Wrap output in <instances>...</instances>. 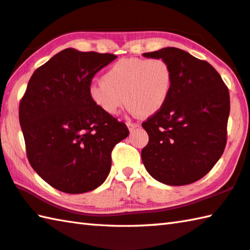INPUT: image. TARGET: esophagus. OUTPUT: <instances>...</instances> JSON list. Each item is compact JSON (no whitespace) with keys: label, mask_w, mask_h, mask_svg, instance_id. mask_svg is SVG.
<instances>
[{"label":"esophagus","mask_w":250,"mask_h":250,"mask_svg":"<svg viewBox=\"0 0 250 250\" xmlns=\"http://www.w3.org/2000/svg\"><path fill=\"white\" fill-rule=\"evenodd\" d=\"M126 125H128V128L130 131H132L134 129H137L140 126V124H138V122H126Z\"/></svg>","instance_id":"34e87169"}]
</instances>
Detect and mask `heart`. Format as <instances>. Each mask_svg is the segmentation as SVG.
I'll return each mask as SVG.
<instances>
[{"mask_svg":"<svg viewBox=\"0 0 250 250\" xmlns=\"http://www.w3.org/2000/svg\"><path fill=\"white\" fill-rule=\"evenodd\" d=\"M102 80L103 83L88 87L89 97L99 109L115 116L125 102L130 111L149 117L160 111L168 99L172 71L162 58H124L113 63Z\"/></svg>","mask_w":250,"mask_h":250,"instance_id":"1","label":"heart"}]
</instances>
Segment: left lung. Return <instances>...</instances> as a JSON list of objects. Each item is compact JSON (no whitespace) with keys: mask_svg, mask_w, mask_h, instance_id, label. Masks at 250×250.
<instances>
[{"mask_svg":"<svg viewBox=\"0 0 250 250\" xmlns=\"http://www.w3.org/2000/svg\"><path fill=\"white\" fill-rule=\"evenodd\" d=\"M143 56L169 63L172 87L164 107L142 122L148 134L142 162L163 184H192L206 176L224 152L229 88L210 63L181 49L167 47Z\"/></svg>","mask_w":250,"mask_h":250,"instance_id":"left-lung-1","label":"left lung"}]
</instances>
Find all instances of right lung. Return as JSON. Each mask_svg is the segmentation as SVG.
Here are the masks:
<instances>
[{
    "label": "right lung",
    "instance_id": "obj_1",
    "mask_svg": "<svg viewBox=\"0 0 250 250\" xmlns=\"http://www.w3.org/2000/svg\"><path fill=\"white\" fill-rule=\"evenodd\" d=\"M116 58L62 50L34 72L21 99L27 158L60 191L99 187L110 171L113 147L129 135L125 122L99 109L88 95L94 75Z\"/></svg>",
    "mask_w": 250,
    "mask_h": 250
}]
</instances>
